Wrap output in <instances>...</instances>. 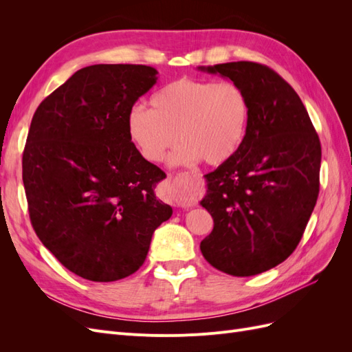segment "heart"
I'll list each match as a JSON object with an SVG mask.
<instances>
[{
	"instance_id": "obj_1",
	"label": "heart",
	"mask_w": 352,
	"mask_h": 352,
	"mask_svg": "<svg viewBox=\"0 0 352 352\" xmlns=\"http://www.w3.org/2000/svg\"><path fill=\"white\" fill-rule=\"evenodd\" d=\"M250 119V98L236 82L180 78L153 95L151 110L133 107L127 131L148 162H162L177 140L172 164L220 166L241 150Z\"/></svg>"
}]
</instances>
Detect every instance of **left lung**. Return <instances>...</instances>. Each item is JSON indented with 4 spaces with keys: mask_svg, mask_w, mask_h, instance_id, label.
I'll list each match as a JSON object with an SVG mask.
<instances>
[{
    "mask_svg": "<svg viewBox=\"0 0 352 352\" xmlns=\"http://www.w3.org/2000/svg\"><path fill=\"white\" fill-rule=\"evenodd\" d=\"M198 69L236 82L251 104L241 150L206 175L201 206L214 228L201 252L232 276L267 272L295 251L310 220L320 188V140L301 98L270 67L233 61Z\"/></svg>",
    "mask_w": 352,
    "mask_h": 352,
    "instance_id": "left-lung-1",
    "label": "left lung"
}]
</instances>
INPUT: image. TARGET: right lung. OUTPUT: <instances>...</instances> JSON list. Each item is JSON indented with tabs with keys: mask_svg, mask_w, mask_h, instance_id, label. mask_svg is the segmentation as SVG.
I'll use <instances>...</instances> for the list:
<instances>
[{
	"mask_svg": "<svg viewBox=\"0 0 352 352\" xmlns=\"http://www.w3.org/2000/svg\"><path fill=\"white\" fill-rule=\"evenodd\" d=\"M157 82L142 65L78 70L39 104L23 151L29 217L44 247L83 279L113 282L144 264L172 216L157 199L166 173L127 131L133 104Z\"/></svg>",
	"mask_w": 352,
	"mask_h": 352,
	"instance_id": "obj_1",
	"label": "right lung"
}]
</instances>
